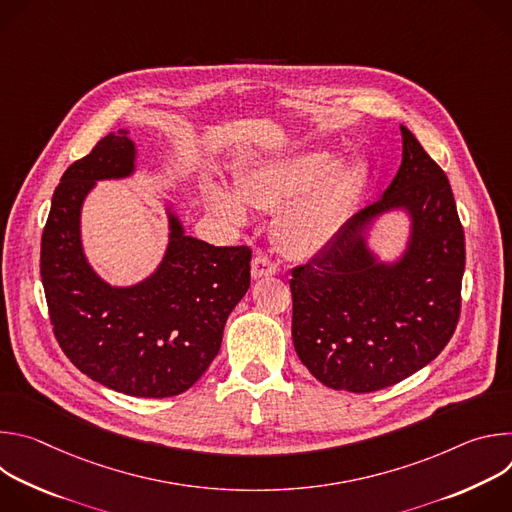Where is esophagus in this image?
<instances>
[{
  "label": "esophagus",
  "instance_id": "obj_1",
  "mask_svg": "<svg viewBox=\"0 0 512 512\" xmlns=\"http://www.w3.org/2000/svg\"><path fill=\"white\" fill-rule=\"evenodd\" d=\"M277 273V267L263 255L255 257L251 261V275L253 279H261V277H269V275H275Z\"/></svg>",
  "mask_w": 512,
  "mask_h": 512
}]
</instances>
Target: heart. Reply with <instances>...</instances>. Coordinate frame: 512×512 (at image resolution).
Instances as JSON below:
<instances>
[{
  "label": "heart",
  "instance_id": "b5f03b06",
  "mask_svg": "<svg viewBox=\"0 0 512 512\" xmlns=\"http://www.w3.org/2000/svg\"><path fill=\"white\" fill-rule=\"evenodd\" d=\"M338 164V152L312 150L247 166L235 176L237 192L223 184L210 188L212 210L229 225L243 227L249 221L245 204L265 210L281 205L273 227L279 247L291 257H314L338 233L360 182L358 164L334 173Z\"/></svg>",
  "mask_w": 512,
  "mask_h": 512
}]
</instances>
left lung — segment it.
Here are the masks:
<instances>
[{"mask_svg":"<svg viewBox=\"0 0 512 512\" xmlns=\"http://www.w3.org/2000/svg\"><path fill=\"white\" fill-rule=\"evenodd\" d=\"M401 135L403 160L381 200L291 269L296 352L336 391L373 393L407 379L444 350L460 318L466 249L452 186L405 125ZM393 209L410 216V237L397 260L383 262L368 231Z\"/></svg>","mask_w":512,"mask_h":512,"instance_id":"obj_1","label":"left lung"}]
</instances>
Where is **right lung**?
Masks as SVG:
<instances>
[{
    "label": "right lung",
    "instance_id": "right-lung-1",
    "mask_svg": "<svg viewBox=\"0 0 512 512\" xmlns=\"http://www.w3.org/2000/svg\"><path fill=\"white\" fill-rule=\"evenodd\" d=\"M127 133H109L62 174L42 233L40 275L70 362L113 391L164 399L188 391L221 350L227 318L251 285V249L186 235L168 206L170 241L158 269L127 287L101 279L83 251L81 210L99 180L135 172Z\"/></svg>",
    "mask_w": 512,
    "mask_h": 512
}]
</instances>
